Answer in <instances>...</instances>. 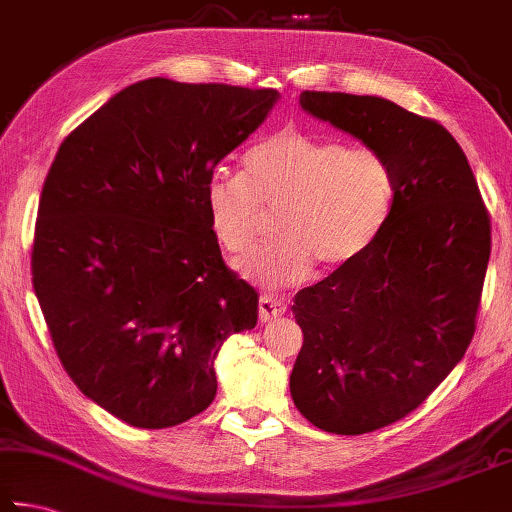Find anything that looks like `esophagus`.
<instances>
[{"mask_svg":"<svg viewBox=\"0 0 512 512\" xmlns=\"http://www.w3.org/2000/svg\"><path fill=\"white\" fill-rule=\"evenodd\" d=\"M284 313L286 304L282 300H277V297L264 295L262 300H259V318H262V322H273L277 318H282Z\"/></svg>","mask_w":512,"mask_h":512,"instance_id":"34e87169","label":"esophagus"}]
</instances>
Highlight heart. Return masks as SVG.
<instances>
[{
  "instance_id": "heart-1",
  "label": "heart",
  "mask_w": 512,
  "mask_h": 512,
  "mask_svg": "<svg viewBox=\"0 0 512 512\" xmlns=\"http://www.w3.org/2000/svg\"><path fill=\"white\" fill-rule=\"evenodd\" d=\"M208 226L230 255L259 239L262 210H277V235L241 271L266 286H293L313 273L338 271L374 244L394 206V172L369 147L284 129L257 143L241 174H215L203 194Z\"/></svg>"
}]
</instances>
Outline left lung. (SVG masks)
<instances>
[{
	"label": "left lung",
	"mask_w": 512,
	"mask_h": 512,
	"mask_svg": "<svg viewBox=\"0 0 512 512\" xmlns=\"http://www.w3.org/2000/svg\"><path fill=\"white\" fill-rule=\"evenodd\" d=\"M300 107L394 172V206L374 244L291 306L304 333L295 407L324 432L365 434L414 412L466 353L490 219L466 154L436 120L338 91H302Z\"/></svg>",
	"instance_id": "obj_1"
}]
</instances>
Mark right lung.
Returning a JSON list of instances; mask_svg holds the SVG:
<instances>
[{
	"label": "right lung",
	"mask_w": 512,
	"mask_h": 512,
	"mask_svg": "<svg viewBox=\"0 0 512 512\" xmlns=\"http://www.w3.org/2000/svg\"><path fill=\"white\" fill-rule=\"evenodd\" d=\"M275 89L147 78L73 129L46 174L33 288L62 367L102 410L163 430L215 401V360L255 329L257 291L208 226L217 163Z\"/></svg>",
	"instance_id": "1"
}]
</instances>
